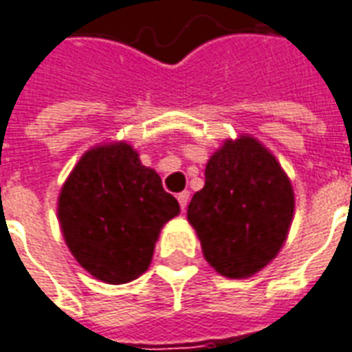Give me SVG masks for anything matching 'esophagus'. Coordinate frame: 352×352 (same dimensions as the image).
I'll return each mask as SVG.
<instances>
[{
	"mask_svg": "<svg viewBox=\"0 0 352 352\" xmlns=\"http://www.w3.org/2000/svg\"><path fill=\"white\" fill-rule=\"evenodd\" d=\"M177 199H179V206H181V209H186V206H188V199H190V192L188 190H184L181 192L179 196H177Z\"/></svg>",
	"mask_w": 352,
	"mask_h": 352,
	"instance_id": "34e87169",
	"label": "esophagus"
}]
</instances>
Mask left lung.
Masks as SVG:
<instances>
[{
  "mask_svg": "<svg viewBox=\"0 0 352 352\" xmlns=\"http://www.w3.org/2000/svg\"><path fill=\"white\" fill-rule=\"evenodd\" d=\"M186 217L214 272L245 279L280 251L294 217V190L275 156L241 135L209 158L206 184L192 196Z\"/></svg>",
  "mask_w": 352,
  "mask_h": 352,
  "instance_id": "left-lung-1",
  "label": "left lung"
}]
</instances>
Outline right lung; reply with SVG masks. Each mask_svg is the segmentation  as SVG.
<instances>
[{
	"label": "right lung",
	"mask_w": 352,
	"mask_h": 352,
	"mask_svg": "<svg viewBox=\"0 0 352 352\" xmlns=\"http://www.w3.org/2000/svg\"><path fill=\"white\" fill-rule=\"evenodd\" d=\"M179 201L128 143L82 154L62 186L58 219L69 251L90 275L122 285L146 272L162 226Z\"/></svg>",
	"instance_id": "add662e5"
}]
</instances>
